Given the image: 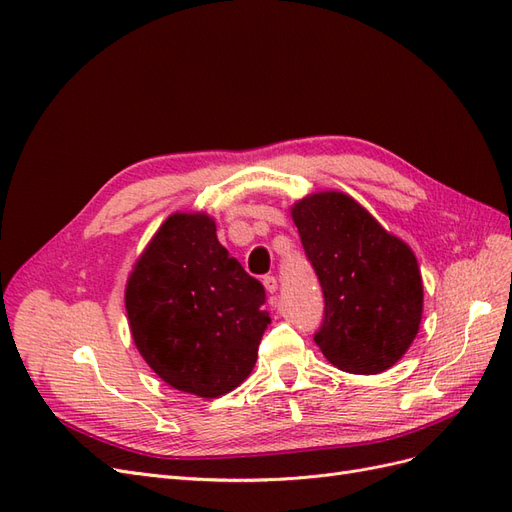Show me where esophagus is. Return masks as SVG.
Wrapping results in <instances>:
<instances>
[{
	"instance_id": "1",
	"label": "esophagus",
	"mask_w": 512,
	"mask_h": 512,
	"mask_svg": "<svg viewBox=\"0 0 512 512\" xmlns=\"http://www.w3.org/2000/svg\"><path fill=\"white\" fill-rule=\"evenodd\" d=\"M262 284H265V290H267L269 294H275V290H277L275 275H265V277H262Z\"/></svg>"
}]
</instances>
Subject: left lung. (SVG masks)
<instances>
[{"label": "left lung", "instance_id": "8db88e82", "mask_svg": "<svg viewBox=\"0 0 512 512\" xmlns=\"http://www.w3.org/2000/svg\"><path fill=\"white\" fill-rule=\"evenodd\" d=\"M290 215L324 294L314 342L348 374H380L408 352L423 318V280L410 245L344 192L297 200Z\"/></svg>", "mask_w": 512, "mask_h": 512}]
</instances>
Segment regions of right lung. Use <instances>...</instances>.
Wrapping results in <instances>:
<instances>
[{"mask_svg":"<svg viewBox=\"0 0 512 512\" xmlns=\"http://www.w3.org/2000/svg\"><path fill=\"white\" fill-rule=\"evenodd\" d=\"M265 288L215 235L207 213H173L138 256L126 284L132 339L177 391L220 397L252 374L271 322Z\"/></svg>","mask_w":512,"mask_h":512,"instance_id":"right-lung-1","label":"right lung"}]
</instances>
